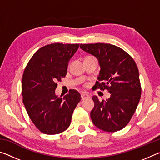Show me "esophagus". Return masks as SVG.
Segmentation results:
<instances>
[{
	"instance_id": "1",
	"label": "esophagus",
	"mask_w": 160,
	"mask_h": 160,
	"mask_svg": "<svg viewBox=\"0 0 160 160\" xmlns=\"http://www.w3.org/2000/svg\"><path fill=\"white\" fill-rule=\"evenodd\" d=\"M89 97H90V96H89V94L88 93L82 92V94H81V99H82V100L88 99V98H89Z\"/></svg>"
}]
</instances>
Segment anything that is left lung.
I'll use <instances>...</instances> for the list:
<instances>
[{
  "instance_id": "left-lung-1",
  "label": "left lung",
  "mask_w": 160,
  "mask_h": 160,
  "mask_svg": "<svg viewBox=\"0 0 160 160\" xmlns=\"http://www.w3.org/2000/svg\"><path fill=\"white\" fill-rule=\"evenodd\" d=\"M80 48L97 58L100 66L94 89L107 90L106 101L92 98L90 116L94 126L107 132H115L129 123L138 104L141 87L139 71L131 56L115 45L104 43L80 44Z\"/></svg>"
}]
</instances>
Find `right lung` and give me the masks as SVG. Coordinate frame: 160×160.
Returning <instances> with one entry per match:
<instances>
[{
    "mask_svg": "<svg viewBox=\"0 0 160 160\" xmlns=\"http://www.w3.org/2000/svg\"><path fill=\"white\" fill-rule=\"evenodd\" d=\"M79 47L61 43L46 45L34 54L25 68L22 81L23 103L32 121L43 133L66 131L80 101V94L75 90L63 98L55 93L56 82L66 75L68 62Z\"/></svg>",
    "mask_w": 160,
    "mask_h": 160,
    "instance_id": "right-lung-1",
    "label": "right lung"
}]
</instances>
